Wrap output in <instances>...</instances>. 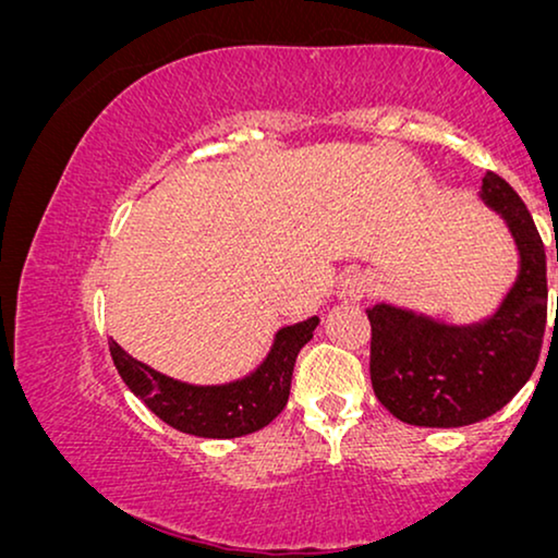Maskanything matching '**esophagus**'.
I'll return each mask as SVG.
<instances>
[{"label":"esophagus","mask_w":558,"mask_h":558,"mask_svg":"<svg viewBox=\"0 0 558 558\" xmlns=\"http://www.w3.org/2000/svg\"><path fill=\"white\" fill-rule=\"evenodd\" d=\"M368 288H372V282H368L366 276H361V272H354V276H347L341 280L339 286V298L341 301H361L368 293Z\"/></svg>","instance_id":"34e87169"}]
</instances>
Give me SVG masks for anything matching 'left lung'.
Masks as SVG:
<instances>
[{
  "mask_svg": "<svg viewBox=\"0 0 558 558\" xmlns=\"http://www.w3.org/2000/svg\"><path fill=\"white\" fill-rule=\"evenodd\" d=\"M481 197L508 222L521 270L490 318L447 326L379 303L372 324V387L397 420L417 427H462L496 414L531 379L546 331V253L513 186L485 171Z\"/></svg>",
  "mask_w": 558,
  "mask_h": 558,
  "instance_id": "obj_1",
  "label": "left lung"
}]
</instances>
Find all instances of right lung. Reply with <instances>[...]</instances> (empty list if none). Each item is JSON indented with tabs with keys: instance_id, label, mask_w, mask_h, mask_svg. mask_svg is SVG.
Segmentation results:
<instances>
[{
	"instance_id": "obj_1",
	"label": "right lung",
	"mask_w": 558,
	"mask_h": 558,
	"mask_svg": "<svg viewBox=\"0 0 558 558\" xmlns=\"http://www.w3.org/2000/svg\"><path fill=\"white\" fill-rule=\"evenodd\" d=\"M318 318L286 326L276 333L270 354L245 379L194 387L141 364L111 339V356L133 395L169 427L194 437L230 439L257 433L286 410L295 356L311 341Z\"/></svg>"
}]
</instances>
